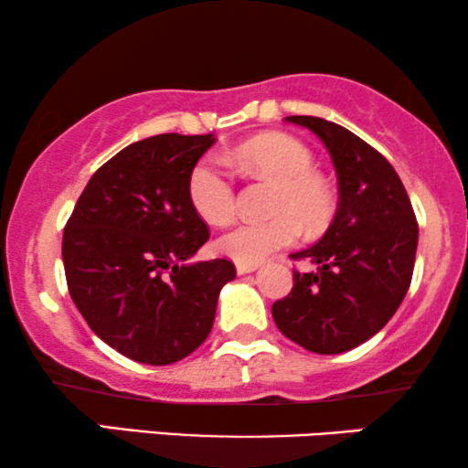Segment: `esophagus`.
Returning <instances> with one entry per match:
<instances>
[{"instance_id":"1","label":"esophagus","mask_w":468,"mask_h":468,"mask_svg":"<svg viewBox=\"0 0 468 468\" xmlns=\"http://www.w3.org/2000/svg\"><path fill=\"white\" fill-rule=\"evenodd\" d=\"M258 271V264H242V261H236V272L239 274H247Z\"/></svg>"}]
</instances>
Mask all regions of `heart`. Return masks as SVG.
Returning a JSON list of instances; mask_svg holds the SVG:
<instances>
[{
  "instance_id": "heart-1",
  "label": "heart",
  "mask_w": 468,
  "mask_h": 468,
  "mask_svg": "<svg viewBox=\"0 0 468 468\" xmlns=\"http://www.w3.org/2000/svg\"><path fill=\"white\" fill-rule=\"evenodd\" d=\"M234 159L245 168L277 181L271 210L272 217L240 221L221 234L219 251L242 264H258L279 249L293 245L303 234L322 229L332 217V196L313 168L309 146L287 133H261L234 151ZM191 207L204 221L221 226L236 210L234 178L219 159L202 157L187 176Z\"/></svg>"
}]
</instances>
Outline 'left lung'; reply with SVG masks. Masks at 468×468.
<instances>
[{
  "label": "left lung",
  "instance_id": "1",
  "mask_svg": "<svg viewBox=\"0 0 468 468\" xmlns=\"http://www.w3.org/2000/svg\"><path fill=\"white\" fill-rule=\"evenodd\" d=\"M322 140L338 176V208L324 239L292 253L315 272L293 271L272 304L277 328L313 354H343L368 341L411 285L418 219L392 164L354 132L319 117H287Z\"/></svg>",
  "mask_w": 468,
  "mask_h": 468
}]
</instances>
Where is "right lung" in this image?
<instances>
[{"instance_id": "right-lung-1", "label": "right lung", "mask_w": 468, "mask_h": 468, "mask_svg": "<svg viewBox=\"0 0 468 468\" xmlns=\"http://www.w3.org/2000/svg\"><path fill=\"white\" fill-rule=\"evenodd\" d=\"M213 133H159L125 146L87 183L63 229L69 296L101 341L164 367L207 341L229 260L185 264L210 229L191 207L187 176Z\"/></svg>"}]
</instances>
